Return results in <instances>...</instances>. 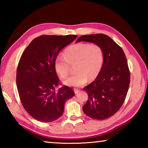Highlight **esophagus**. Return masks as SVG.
<instances>
[{
    "instance_id": "34e87169",
    "label": "esophagus",
    "mask_w": 148,
    "mask_h": 148,
    "mask_svg": "<svg viewBox=\"0 0 148 148\" xmlns=\"http://www.w3.org/2000/svg\"><path fill=\"white\" fill-rule=\"evenodd\" d=\"M74 91L75 94H77V93H78V92H79V89H74Z\"/></svg>"
}]
</instances>
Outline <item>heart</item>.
<instances>
[{"instance_id":"1","label":"heart","mask_w":148,"mask_h":148,"mask_svg":"<svg viewBox=\"0 0 148 148\" xmlns=\"http://www.w3.org/2000/svg\"><path fill=\"white\" fill-rule=\"evenodd\" d=\"M104 60V51L98 44H75L64 50V57L58 56L55 60L54 68L62 78L68 76L70 64L74 65L76 72L63 81L65 86L79 87L86 83L88 77L95 79L101 72Z\"/></svg>"}]
</instances>
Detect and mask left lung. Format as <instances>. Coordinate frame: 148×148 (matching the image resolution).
<instances>
[{"mask_svg":"<svg viewBox=\"0 0 148 148\" xmlns=\"http://www.w3.org/2000/svg\"><path fill=\"white\" fill-rule=\"evenodd\" d=\"M98 44L104 51L103 66L92 83L84 87L88 100L83 111L91 118L102 120L116 113L123 104L130 84V72L123 50L104 34L82 35L76 41Z\"/></svg>","mask_w":148,"mask_h":148,"instance_id":"left-lung-1","label":"left lung"}]
</instances>
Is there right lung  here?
Here are the masks:
<instances>
[{
  "label": "right lung",
  "instance_id": "obj_1",
  "mask_svg": "<svg viewBox=\"0 0 148 148\" xmlns=\"http://www.w3.org/2000/svg\"><path fill=\"white\" fill-rule=\"evenodd\" d=\"M76 37L42 35L30 43L20 58L16 74L19 98L27 113L39 121L58 119L65 102L74 97L73 90L66 86L56 91L59 80L54 62L61 50Z\"/></svg>",
  "mask_w": 148,
  "mask_h": 148
}]
</instances>
